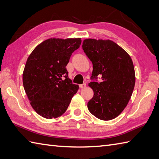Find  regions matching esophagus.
Instances as JSON below:
<instances>
[{
    "mask_svg": "<svg viewBox=\"0 0 159 159\" xmlns=\"http://www.w3.org/2000/svg\"><path fill=\"white\" fill-rule=\"evenodd\" d=\"M86 86V84L85 83H84V84H80V88L84 89V88H85Z\"/></svg>",
    "mask_w": 159,
    "mask_h": 159,
    "instance_id": "1",
    "label": "esophagus"
}]
</instances>
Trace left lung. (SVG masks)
Here are the masks:
<instances>
[{"mask_svg":"<svg viewBox=\"0 0 159 159\" xmlns=\"http://www.w3.org/2000/svg\"><path fill=\"white\" fill-rule=\"evenodd\" d=\"M84 52L92 61L91 80L102 77V82H90L94 92L88 109L97 118L108 121L124 111L130 99L135 84V72L130 56L110 40L86 39Z\"/></svg>","mask_w":159,"mask_h":159,"instance_id":"obj_1","label":"left lung"}]
</instances>
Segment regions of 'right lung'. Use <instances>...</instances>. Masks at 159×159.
I'll return each mask as SVG.
<instances>
[{
	"instance_id": "obj_1",
	"label": "right lung",
	"mask_w": 159,
	"mask_h": 159,
	"mask_svg": "<svg viewBox=\"0 0 159 159\" xmlns=\"http://www.w3.org/2000/svg\"><path fill=\"white\" fill-rule=\"evenodd\" d=\"M81 38H50L34 48L22 74L32 108L46 119L57 118L68 108L79 86L72 83L66 66L80 46Z\"/></svg>"
}]
</instances>
